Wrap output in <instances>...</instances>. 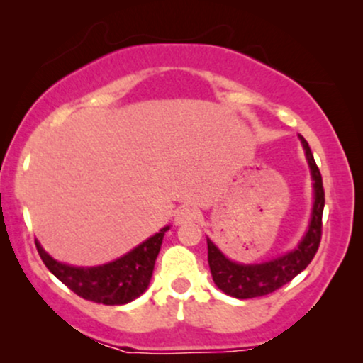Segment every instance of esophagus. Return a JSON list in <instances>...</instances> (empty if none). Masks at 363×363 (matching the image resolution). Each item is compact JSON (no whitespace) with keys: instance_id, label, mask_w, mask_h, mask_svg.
Wrapping results in <instances>:
<instances>
[{"instance_id":"1","label":"esophagus","mask_w":363,"mask_h":363,"mask_svg":"<svg viewBox=\"0 0 363 363\" xmlns=\"http://www.w3.org/2000/svg\"><path fill=\"white\" fill-rule=\"evenodd\" d=\"M196 218H198V211H196L194 208H191V206L179 208V210L176 211V215H174V222H176V225L194 222Z\"/></svg>"}]
</instances>
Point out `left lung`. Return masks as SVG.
<instances>
[{"mask_svg":"<svg viewBox=\"0 0 363 363\" xmlns=\"http://www.w3.org/2000/svg\"><path fill=\"white\" fill-rule=\"evenodd\" d=\"M298 138H301L302 147L306 150L307 164L311 169L314 205H312L309 227H307L306 234L297 244V247L285 252L283 256L274 257V259L259 262V264H242V262L228 259L210 239H206L208 264H210L211 277H213L215 285L230 297L254 298L281 289L283 285L294 280L298 273H302L318 252L324 210L323 177H320L318 165H315L309 143L302 136H298Z\"/></svg>","mask_w":363,"mask_h":363,"instance_id":"obj_1","label":"left lung"}]
</instances>
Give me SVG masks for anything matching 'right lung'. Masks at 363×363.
Returning <instances> with one entry per match:
<instances>
[{
    "label": "right lung",
    "mask_w": 363,
    "mask_h": 363,
    "mask_svg": "<svg viewBox=\"0 0 363 363\" xmlns=\"http://www.w3.org/2000/svg\"><path fill=\"white\" fill-rule=\"evenodd\" d=\"M169 228V225L160 228V232L136 245L119 259L90 268L65 264L49 256L37 240L35 245L49 272L74 294L85 301L106 306H123L138 298L148 289L162 240Z\"/></svg>",
    "instance_id": "obj_1"
}]
</instances>
